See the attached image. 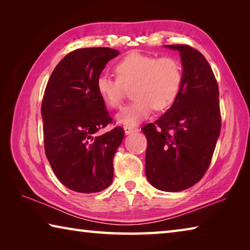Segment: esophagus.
<instances>
[{
	"instance_id": "34e87169",
	"label": "esophagus",
	"mask_w": 250,
	"mask_h": 250,
	"mask_svg": "<svg viewBox=\"0 0 250 250\" xmlns=\"http://www.w3.org/2000/svg\"><path fill=\"white\" fill-rule=\"evenodd\" d=\"M138 131H139V128H137V126H125V134H131V133L138 132Z\"/></svg>"
}]
</instances>
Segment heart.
<instances>
[{"instance_id":"heart-1","label":"heart","mask_w":250,"mask_h":250,"mask_svg":"<svg viewBox=\"0 0 250 250\" xmlns=\"http://www.w3.org/2000/svg\"><path fill=\"white\" fill-rule=\"evenodd\" d=\"M118 79L100 74L96 90L104 103L118 108L124 98V86H132V103L125 105L116 116L118 124L134 126L149 117L153 109L164 111L171 108L183 86V68L173 57L132 52L118 62L115 67Z\"/></svg>"}]
</instances>
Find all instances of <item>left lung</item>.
Returning a JSON list of instances; mask_svg holds the SVG:
<instances>
[{
  "mask_svg": "<svg viewBox=\"0 0 250 250\" xmlns=\"http://www.w3.org/2000/svg\"><path fill=\"white\" fill-rule=\"evenodd\" d=\"M180 52L183 86L175 104L142 128L147 146L146 175L155 188L180 192L196 184L208 168L221 133L218 86L206 58L191 46Z\"/></svg>",
  "mask_w": 250,
  "mask_h": 250,
  "instance_id": "obj_1",
  "label": "left lung"
}]
</instances>
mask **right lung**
<instances>
[{"mask_svg":"<svg viewBox=\"0 0 250 250\" xmlns=\"http://www.w3.org/2000/svg\"><path fill=\"white\" fill-rule=\"evenodd\" d=\"M119 50L80 48L55 67L44 92V146L57 179L71 191L96 193L112 183V160L125 137L121 126L98 134L112 121L96 79Z\"/></svg>","mask_w":250,"mask_h":250,"instance_id":"obj_1","label":"right lung"}]
</instances>
